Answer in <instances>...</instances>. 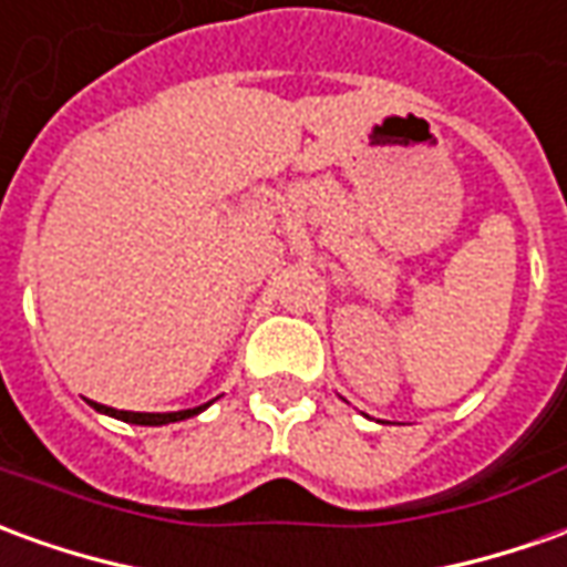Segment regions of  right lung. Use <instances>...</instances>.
<instances>
[{"label": "right lung", "mask_w": 567, "mask_h": 567, "mask_svg": "<svg viewBox=\"0 0 567 567\" xmlns=\"http://www.w3.org/2000/svg\"><path fill=\"white\" fill-rule=\"evenodd\" d=\"M91 405L97 408L101 414H110V417H118V421H125V423H141V426H162V423L187 421V417H193V414L205 411V408L212 405V402H205V405H199V408H187V411H168V414H146V411H116V408L97 405V402H91Z\"/></svg>", "instance_id": "1"}]
</instances>
